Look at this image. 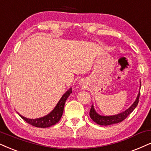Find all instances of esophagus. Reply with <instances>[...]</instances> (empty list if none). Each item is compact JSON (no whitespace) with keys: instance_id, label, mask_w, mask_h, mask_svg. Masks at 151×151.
<instances>
[{"instance_id":"obj_1","label":"esophagus","mask_w":151,"mask_h":151,"mask_svg":"<svg viewBox=\"0 0 151 151\" xmlns=\"http://www.w3.org/2000/svg\"><path fill=\"white\" fill-rule=\"evenodd\" d=\"M79 84H80V85H81V86L82 85V84H81V82H79Z\"/></svg>"}]
</instances>
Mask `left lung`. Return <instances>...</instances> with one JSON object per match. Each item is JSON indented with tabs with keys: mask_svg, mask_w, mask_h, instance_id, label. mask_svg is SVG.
<instances>
[{
	"mask_svg": "<svg viewBox=\"0 0 151 151\" xmlns=\"http://www.w3.org/2000/svg\"><path fill=\"white\" fill-rule=\"evenodd\" d=\"M140 88H141V81H140ZM139 95H140V91H139L136 100L134 102L132 105L129 106L128 109H127L126 110L124 111L121 112V113L116 114V115H112V116H102L100 114H98V112L96 111L94 108V106L92 104L91 106V111H90V117L91 118V119L93 120L95 123L100 125H113V124L121 123L125 120V118L127 117V116H129L132 112L134 111L135 108L137 107V104L139 102Z\"/></svg>",
	"mask_w": 151,
	"mask_h": 151,
	"instance_id": "obj_1",
	"label": "left lung"
}]
</instances>
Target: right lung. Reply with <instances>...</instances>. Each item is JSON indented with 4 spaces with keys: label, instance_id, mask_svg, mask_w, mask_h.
I'll use <instances>...</instances> for the list:
<instances>
[{
    "label": "right lung",
    "instance_id": "obj_1",
    "mask_svg": "<svg viewBox=\"0 0 151 151\" xmlns=\"http://www.w3.org/2000/svg\"><path fill=\"white\" fill-rule=\"evenodd\" d=\"M72 92V88H70L68 91H67L63 95L61 98L57 103V104L55 106L54 109L51 111L50 113L47 114L43 117L37 118L33 119V118H28L24 117L19 114V115L21 116L22 119H24L26 123H29L30 125L37 127H41V128H45V127H49L52 125L56 124L60 121L62 117L63 113L65 103L67 99L70 96Z\"/></svg>",
    "mask_w": 151,
    "mask_h": 151
}]
</instances>
